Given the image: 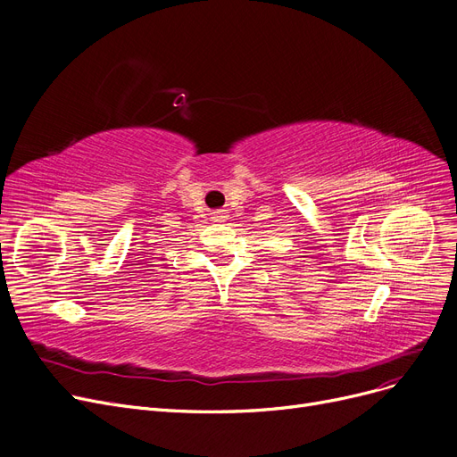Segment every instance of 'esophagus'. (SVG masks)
Wrapping results in <instances>:
<instances>
[{"label": "esophagus", "mask_w": 457, "mask_h": 457, "mask_svg": "<svg viewBox=\"0 0 457 457\" xmlns=\"http://www.w3.org/2000/svg\"><path fill=\"white\" fill-rule=\"evenodd\" d=\"M227 212L225 210H217V212H213V215H212V219L215 223H223V221H227Z\"/></svg>", "instance_id": "34e87169"}]
</instances>
